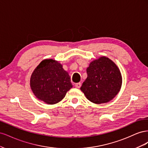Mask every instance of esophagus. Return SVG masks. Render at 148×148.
<instances>
[{"label":"esophagus","instance_id":"obj_1","mask_svg":"<svg viewBox=\"0 0 148 148\" xmlns=\"http://www.w3.org/2000/svg\"><path fill=\"white\" fill-rule=\"evenodd\" d=\"M81 85H82L81 83H76L75 84V86H76V88H79L80 87H81Z\"/></svg>","mask_w":148,"mask_h":148}]
</instances>
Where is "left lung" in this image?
I'll list each match as a JSON object with an SVG mask.
<instances>
[{
	"mask_svg": "<svg viewBox=\"0 0 148 148\" xmlns=\"http://www.w3.org/2000/svg\"><path fill=\"white\" fill-rule=\"evenodd\" d=\"M87 78L80 89L95 104L111 101L122 86V75L114 62L106 57L92 61L86 69Z\"/></svg>",
	"mask_w": 148,
	"mask_h": 148,
	"instance_id": "8db88e82",
	"label": "left lung"
}]
</instances>
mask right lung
I'll return each instance as SVG.
<instances>
[{"mask_svg": "<svg viewBox=\"0 0 148 148\" xmlns=\"http://www.w3.org/2000/svg\"><path fill=\"white\" fill-rule=\"evenodd\" d=\"M30 86L38 99L54 104L64 99L73 85L70 76L60 64L54 60L46 59L34 70Z\"/></svg>", "mask_w": 148, "mask_h": 148, "instance_id": "obj_1", "label": "right lung"}]
</instances>
